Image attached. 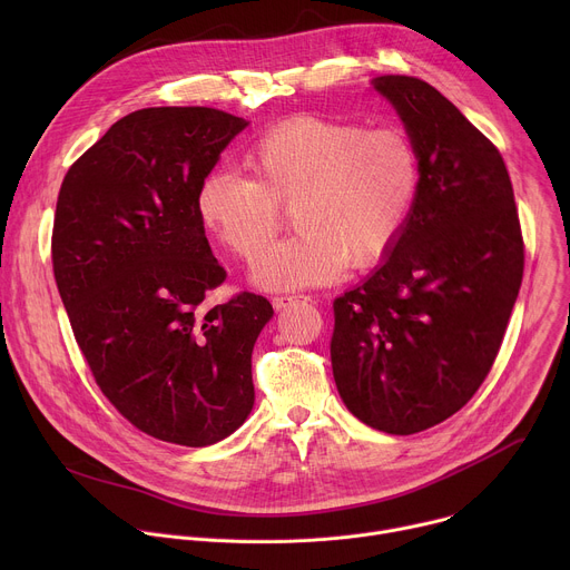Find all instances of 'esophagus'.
<instances>
[{"label":"esophagus","mask_w":570,"mask_h":570,"mask_svg":"<svg viewBox=\"0 0 570 570\" xmlns=\"http://www.w3.org/2000/svg\"><path fill=\"white\" fill-rule=\"evenodd\" d=\"M297 299H302V295H277V297H273V306L277 311H282V308H286L288 304H293Z\"/></svg>","instance_id":"obj_1"}]
</instances>
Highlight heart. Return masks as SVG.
<instances>
[{"label": "heart", "instance_id": "heart-1", "mask_svg": "<svg viewBox=\"0 0 570 570\" xmlns=\"http://www.w3.org/2000/svg\"><path fill=\"white\" fill-rule=\"evenodd\" d=\"M248 176L212 171L196 194L205 229L240 262H255L291 209L293 238L271 248L253 277L266 291L322 286L383 262L411 220L420 155L401 128L293 117L248 148Z\"/></svg>", "mask_w": 570, "mask_h": 570}]
</instances>
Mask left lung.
<instances>
[{
	"instance_id": "8db88e82",
	"label": "left lung",
	"mask_w": 570,
	"mask_h": 570,
	"mask_svg": "<svg viewBox=\"0 0 570 570\" xmlns=\"http://www.w3.org/2000/svg\"><path fill=\"white\" fill-rule=\"evenodd\" d=\"M420 155V194L372 277L336 297L332 367L354 417L413 435L490 374L523 279V234L503 155L415 76H379Z\"/></svg>"
}]
</instances>
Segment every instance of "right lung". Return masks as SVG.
I'll return each mask as SVG.
<instances>
[{
    "instance_id": "1",
    "label": "right lung",
    "mask_w": 570,
    "mask_h": 570,
    "mask_svg": "<svg viewBox=\"0 0 570 570\" xmlns=\"http://www.w3.org/2000/svg\"><path fill=\"white\" fill-rule=\"evenodd\" d=\"M248 124L216 108H144L80 155L58 191L51 262L73 338L141 433L216 444L253 411V347L273 306L225 282L196 212L220 150Z\"/></svg>"
}]
</instances>
